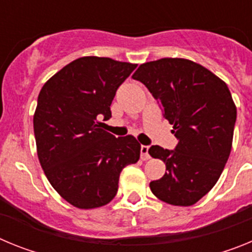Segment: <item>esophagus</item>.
Instances as JSON below:
<instances>
[{
	"label": "esophagus",
	"instance_id": "1",
	"mask_svg": "<svg viewBox=\"0 0 252 252\" xmlns=\"http://www.w3.org/2000/svg\"><path fill=\"white\" fill-rule=\"evenodd\" d=\"M150 159V155H149V146L142 145L141 146V160H148Z\"/></svg>",
	"mask_w": 252,
	"mask_h": 252
}]
</instances>
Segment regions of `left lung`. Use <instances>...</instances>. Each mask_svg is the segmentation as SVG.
Here are the masks:
<instances>
[{"mask_svg":"<svg viewBox=\"0 0 252 252\" xmlns=\"http://www.w3.org/2000/svg\"><path fill=\"white\" fill-rule=\"evenodd\" d=\"M160 102L179 140L175 150L153 145L149 154L165 162L153 194L173 206L197 203L221 177L232 148L236 106L230 90L211 70L183 58L144 63L132 74Z\"/></svg>","mask_w":252,"mask_h":252,"instance_id":"obj_1","label":"left lung"}]
</instances>
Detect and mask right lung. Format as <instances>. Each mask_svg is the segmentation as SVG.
I'll return each mask as SVG.
<instances>
[{
	"label": "right lung",
	"mask_w": 252,
	"mask_h": 252,
	"mask_svg": "<svg viewBox=\"0 0 252 252\" xmlns=\"http://www.w3.org/2000/svg\"><path fill=\"white\" fill-rule=\"evenodd\" d=\"M136 64L83 57L43 86L34 115L37 158L53 188L81 209L106 206L119 189L122 169L140 159L132 135L115 137L102 128L116 91Z\"/></svg>",
	"instance_id": "add662e5"
}]
</instances>
